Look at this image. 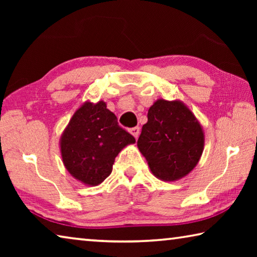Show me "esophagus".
Segmentation results:
<instances>
[{"label":"esophagus","mask_w":257,"mask_h":257,"mask_svg":"<svg viewBox=\"0 0 257 257\" xmlns=\"http://www.w3.org/2000/svg\"><path fill=\"white\" fill-rule=\"evenodd\" d=\"M139 133H141V129H139V127H135V128H132L130 129V134L133 135V136L135 137V138H138V136H139Z\"/></svg>","instance_id":"1"}]
</instances>
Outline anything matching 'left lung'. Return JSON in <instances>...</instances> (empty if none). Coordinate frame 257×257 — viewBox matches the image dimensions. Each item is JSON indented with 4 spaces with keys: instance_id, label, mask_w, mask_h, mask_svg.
Returning a JSON list of instances; mask_svg holds the SVG:
<instances>
[{
    "instance_id": "1",
    "label": "left lung",
    "mask_w": 257,
    "mask_h": 257,
    "mask_svg": "<svg viewBox=\"0 0 257 257\" xmlns=\"http://www.w3.org/2000/svg\"><path fill=\"white\" fill-rule=\"evenodd\" d=\"M137 146L151 172L162 181L186 177L201 159L205 136L202 124L179 99L159 98L149 108Z\"/></svg>"
}]
</instances>
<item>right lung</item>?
Segmentation results:
<instances>
[{
	"instance_id": "add662e5",
	"label": "right lung",
	"mask_w": 257,
	"mask_h": 257,
	"mask_svg": "<svg viewBox=\"0 0 257 257\" xmlns=\"http://www.w3.org/2000/svg\"><path fill=\"white\" fill-rule=\"evenodd\" d=\"M118 124L106 103L86 101L73 113L60 138V152L70 175L87 186H97L111 175L121 150L135 144Z\"/></svg>"
}]
</instances>
